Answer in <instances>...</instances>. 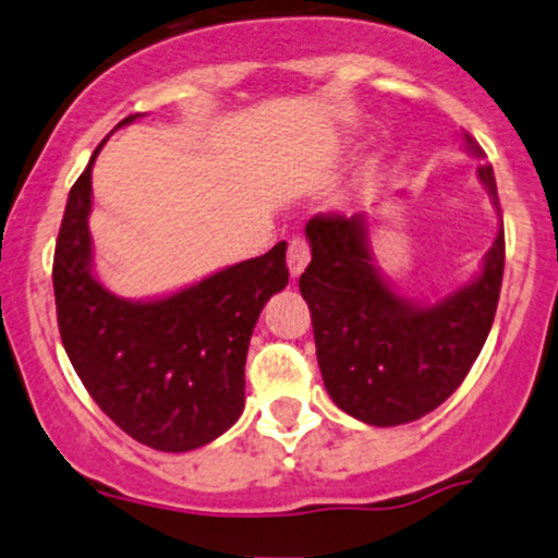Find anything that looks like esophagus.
<instances>
[{
  "label": "esophagus",
  "instance_id": "1",
  "mask_svg": "<svg viewBox=\"0 0 558 558\" xmlns=\"http://www.w3.org/2000/svg\"><path fill=\"white\" fill-rule=\"evenodd\" d=\"M307 264H311V245L303 238H292L290 247H287V266H290L292 277H300Z\"/></svg>",
  "mask_w": 558,
  "mask_h": 558
}]
</instances>
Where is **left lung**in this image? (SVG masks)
I'll return each instance as SVG.
<instances>
[{"label": "left lung", "instance_id": "left-lung-1", "mask_svg": "<svg viewBox=\"0 0 558 558\" xmlns=\"http://www.w3.org/2000/svg\"><path fill=\"white\" fill-rule=\"evenodd\" d=\"M468 150L483 159L475 137ZM496 211V177L477 167ZM311 264L300 277L313 318L318 368L337 408L371 425H402L454 395L486 344L504 279V225L483 274L441 303L415 305L373 266L365 216L316 214L305 225Z\"/></svg>", "mask_w": 558, "mask_h": 558}]
</instances>
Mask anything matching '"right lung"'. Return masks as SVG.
<instances>
[{"label":"right lung","mask_w":558,"mask_h":558,"mask_svg":"<svg viewBox=\"0 0 558 558\" xmlns=\"http://www.w3.org/2000/svg\"><path fill=\"white\" fill-rule=\"evenodd\" d=\"M98 150L72 185L59 227L51 268L59 337L88 395L124 434L156 451L198 449L232 428L245 408L247 344L266 300L290 279L287 242L169 298H117L90 274Z\"/></svg>","instance_id":"1"}]
</instances>
